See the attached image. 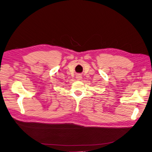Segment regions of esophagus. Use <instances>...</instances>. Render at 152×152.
<instances>
[{"label": "esophagus", "instance_id": "esophagus-1", "mask_svg": "<svg viewBox=\"0 0 152 152\" xmlns=\"http://www.w3.org/2000/svg\"><path fill=\"white\" fill-rule=\"evenodd\" d=\"M80 76H79V77H78V78H79V79H80Z\"/></svg>", "mask_w": 152, "mask_h": 152}]
</instances>
